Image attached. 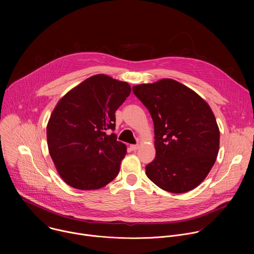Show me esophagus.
I'll list each match as a JSON object with an SVG mask.
<instances>
[{
  "mask_svg": "<svg viewBox=\"0 0 254 254\" xmlns=\"http://www.w3.org/2000/svg\"><path fill=\"white\" fill-rule=\"evenodd\" d=\"M137 149H138V144H131V146H130L131 151H136Z\"/></svg>",
  "mask_w": 254,
  "mask_h": 254,
  "instance_id": "obj_1",
  "label": "esophagus"
}]
</instances>
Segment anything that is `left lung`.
<instances>
[{
	"mask_svg": "<svg viewBox=\"0 0 254 254\" xmlns=\"http://www.w3.org/2000/svg\"><path fill=\"white\" fill-rule=\"evenodd\" d=\"M154 122L156 157L146 167L161 189L186 193L199 186L219 152L220 131L209 104L174 79L132 87Z\"/></svg>",
	"mask_w": 254,
	"mask_h": 254,
	"instance_id": "8db88e82",
	"label": "left lung"
}]
</instances>
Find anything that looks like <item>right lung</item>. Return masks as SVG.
<instances>
[{
  "label": "right lung",
  "mask_w": 254,
  "mask_h": 254,
  "mask_svg": "<svg viewBox=\"0 0 254 254\" xmlns=\"http://www.w3.org/2000/svg\"><path fill=\"white\" fill-rule=\"evenodd\" d=\"M130 85L105 74L93 75L57 102L47 125L51 159L64 182L78 190H97L118 176L127 154L117 140L116 112Z\"/></svg>",
  "instance_id": "right-lung-1"
}]
</instances>
